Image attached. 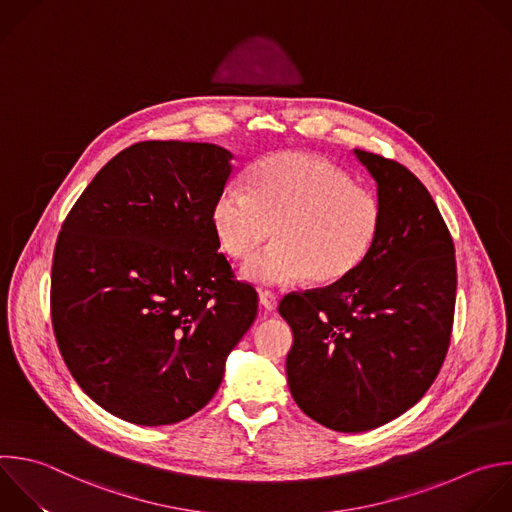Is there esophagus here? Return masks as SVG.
<instances>
[{
	"label": "esophagus",
	"instance_id": "34e87169",
	"mask_svg": "<svg viewBox=\"0 0 512 512\" xmlns=\"http://www.w3.org/2000/svg\"><path fill=\"white\" fill-rule=\"evenodd\" d=\"M259 303L265 311H275L277 309V295L269 289H261L259 291Z\"/></svg>",
	"mask_w": 512,
	"mask_h": 512
}]
</instances>
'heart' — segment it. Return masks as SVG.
Returning a JSON list of instances; mask_svg holds the SVG:
<instances>
[{
  "label": "heart",
  "instance_id": "obj_1",
  "mask_svg": "<svg viewBox=\"0 0 512 512\" xmlns=\"http://www.w3.org/2000/svg\"><path fill=\"white\" fill-rule=\"evenodd\" d=\"M211 223L233 259H249L275 229L277 243L243 267L245 279L287 285L307 277L331 285L370 257L382 207L329 160L277 152L253 166L249 191L233 185L215 199Z\"/></svg>",
  "mask_w": 512,
  "mask_h": 512
}]
</instances>
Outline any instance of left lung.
<instances>
[{"instance_id": "8db88e82", "label": "left lung", "mask_w": 512, "mask_h": 512, "mask_svg": "<svg viewBox=\"0 0 512 512\" xmlns=\"http://www.w3.org/2000/svg\"><path fill=\"white\" fill-rule=\"evenodd\" d=\"M378 185L382 231L346 279L279 303L291 325L295 404L337 432H366L412 408L450 346L456 259L426 187L396 160L354 150Z\"/></svg>"}]
</instances>
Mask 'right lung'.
Listing matches in <instances>:
<instances>
[{"label": "right lung", "mask_w": 512, "mask_h": 512, "mask_svg": "<svg viewBox=\"0 0 512 512\" xmlns=\"http://www.w3.org/2000/svg\"><path fill=\"white\" fill-rule=\"evenodd\" d=\"M233 154L146 140L118 152L68 213L52 263V325L78 386L140 426L181 422L215 396L257 317L211 209Z\"/></svg>", "instance_id": "right-lung-1"}]
</instances>
